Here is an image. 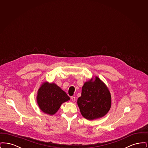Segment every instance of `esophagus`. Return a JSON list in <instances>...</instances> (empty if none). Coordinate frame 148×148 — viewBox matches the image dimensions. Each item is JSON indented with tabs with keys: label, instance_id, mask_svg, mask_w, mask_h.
Returning a JSON list of instances; mask_svg holds the SVG:
<instances>
[{
	"label": "esophagus",
	"instance_id": "esophagus-1",
	"mask_svg": "<svg viewBox=\"0 0 148 148\" xmlns=\"http://www.w3.org/2000/svg\"><path fill=\"white\" fill-rule=\"evenodd\" d=\"M71 99L73 102H74L75 101V100H76V98L75 97H71Z\"/></svg>",
	"mask_w": 148,
	"mask_h": 148
}]
</instances>
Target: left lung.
Masks as SVG:
<instances>
[{"instance_id": "1", "label": "left lung", "mask_w": 148, "mask_h": 148, "mask_svg": "<svg viewBox=\"0 0 148 148\" xmlns=\"http://www.w3.org/2000/svg\"><path fill=\"white\" fill-rule=\"evenodd\" d=\"M77 106L83 116L94 120L105 116L109 111L112 99L106 85L98 77L85 82L82 95L77 99Z\"/></svg>"}]
</instances>
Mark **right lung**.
I'll use <instances>...</instances> for the list:
<instances>
[{
    "label": "right lung",
    "instance_id": "right-lung-1",
    "mask_svg": "<svg viewBox=\"0 0 148 148\" xmlns=\"http://www.w3.org/2000/svg\"><path fill=\"white\" fill-rule=\"evenodd\" d=\"M70 100L66 93L55 83H43L38 90L37 103L42 112L54 115L61 105Z\"/></svg>",
    "mask_w": 148,
    "mask_h": 148
}]
</instances>
